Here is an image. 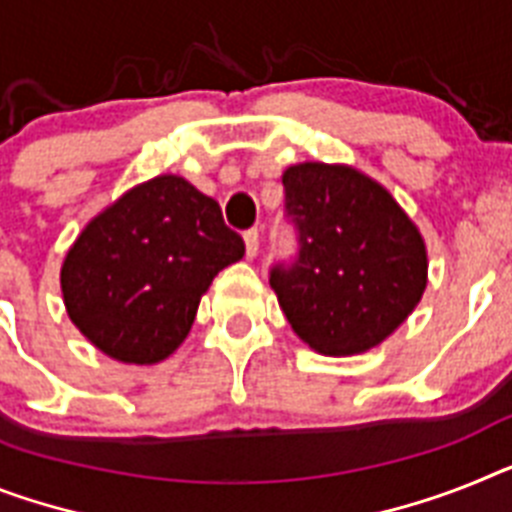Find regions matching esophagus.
<instances>
[{"instance_id":"34e87169","label":"esophagus","mask_w":512,"mask_h":512,"mask_svg":"<svg viewBox=\"0 0 512 512\" xmlns=\"http://www.w3.org/2000/svg\"><path fill=\"white\" fill-rule=\"evenodd\" d=\"M244 247H247V257H255L260 249V231L249 229L244 231Z\"/></svg>"}]
</instances>
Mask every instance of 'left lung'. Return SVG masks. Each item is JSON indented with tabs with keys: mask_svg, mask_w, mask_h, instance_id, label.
Returning a JSON list of instances; mask_svg holds the SVG:
<instances>
[{
	"mask_svg": "<svg viewBox=\"0 0 512 512\" xmlns=\"http://www.w3.org/2000/svg\"><path fill=\"white\" fill-rule=\"evenodd\" d=\"M281 179L299 231L296 263L270 270L283 315L322 356L375 349L422 302V231L380 182L349 163H294Z\"/></svg>",
	"mask_w": 512,
	"mask_h": 512,
	"instance_id": "obj_1",
	"label": "left lung"
}]
</instances>
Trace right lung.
<instances>
[{"label": "right lung", "instance_id": "add662e5", "mask_svg": "<svg viewBox=\"0 0 512 512\" xmlns=\"http://www.w3.org/2000/svg\"><path fill=\"white\" fill-rule=\"evenodd\" d=\"M242 257V236L213 197L158 174L77 234L59 273L64 309L111 359L158 364L182 346L213 278Z\"/></svg>", "mask_w": 512, "mask_h": 512}]
</instances>
